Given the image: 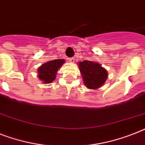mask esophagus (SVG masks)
I'll list each match as a JSON object with an SVG mask.
<instances>
[{
  "mask_svg": "<svg viewBox=\"0 0 145 145\" xmlns=\"http://www.w3.org/2000/svg\"><path fill=\"white\" fill-rule=\"evenodd\" d=\"M69 62H74V60H75V59L74 58H69Z\"/></svg>",
  "mask_w": 145,
  "mask_h": 145,
  "instance_id": "esophagus-1",
  "label": "esophagus"
}]
</instances>
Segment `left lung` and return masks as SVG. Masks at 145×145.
I'll return each instance as SVG.
<instances>
[{
    "label": "left lung",
    "instance_id": "8db88e82",
    "mask_svg": "<svg viewBox=\"0 0 145 145\" xmlns=\"http://www.w3.org/2000/svg\"><path fill=\"white\" fill-rule=\"evenodd\" d=\"M78 63L84 84L87 88L97 89L104 84L108 74L100 63L89 60H84Z\"/></svg>",
    "mask_w": 145,
    "mask_h": 145
}]
</instances>
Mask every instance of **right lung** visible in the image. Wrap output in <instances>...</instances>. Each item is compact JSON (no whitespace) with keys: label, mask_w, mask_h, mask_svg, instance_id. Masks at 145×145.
Returning <instances> with one entry per match:
<instances>
[{"label":"right lung","mask_w":145,"mask_h":145,"mask_svg":"<svg viewBox=\"0 0 145 145\" xmlns=\"http://www.w3.org/2000/svg\"><path fill=\"white\" fill-rule=\"evenodd\" d=\"M65 63L64 59H54L42 65L38 69V77L44 83H50L56 78V72Z\"/></svg>","instance_id":"obj_1"}]
</instances>
